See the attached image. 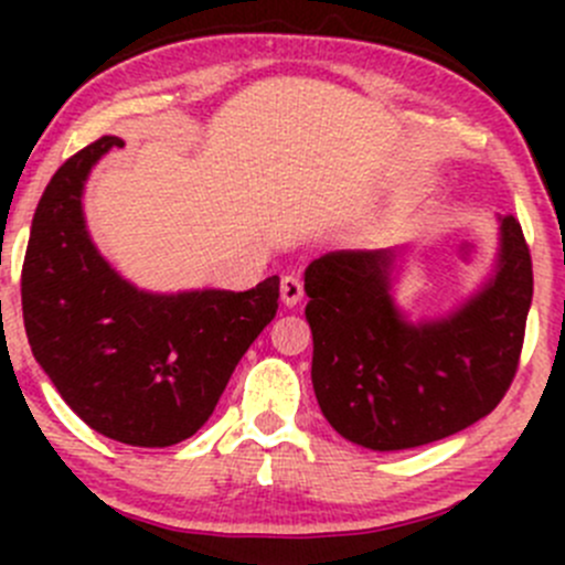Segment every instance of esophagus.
I'll list each match as a JSON object with an SVG mask.
<instances>
[{"label": "esophagus", "mask_w": 565, "mask_h": 565, "mask_svg": "<svg viewBox=\"0 0 565 565\" xmlns=\"http://www.w3.org/2000/svg\"><path fill=\"white\" fill-rule=\"evenodd\" d=\"M300 298H303V284H300V278L284 276L281 278V300H284V306H289V309H292V306L300 303Z\"/></svg>", "instance_id": "1"}]
</instances>
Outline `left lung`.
Instances as JSON below:
<instances>
[{"label": "left lung", "instance_id": "1", "mask_svg": "<svg viewBox=\"0 0 565 565\" xmlns=\"http://www.w3.org/2000/svg\"><path fill=\"white\" fill-rule=\"evenodd\" d=\"M492 273L440 317L396 303L404 248L328 250L306 267L322 415L369 451L443 440L492 413L516 374L533 265L514 215H498Z\"/></svg>", "mask_w": 565, "mask_h": 565}]
</instances>
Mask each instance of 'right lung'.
<instances>
[{"mask_svg": "<svg viewBox=\"0 0 565 565\" xmlns=\"http://www.w3.org/2000/svg\"><path fill=\"white\" fill-rule=\"evenodd\" d=\"M117 136L62 163L32 218L21 306L32 355L67 407L104 437L167 448L196 435L278 309V276L246 292H150L93 243L84 185Z\"/></svg>", "mask_w": 565, "mask_h": 565, "instance_id": "1", "label": "right lung"}]
</instances>
